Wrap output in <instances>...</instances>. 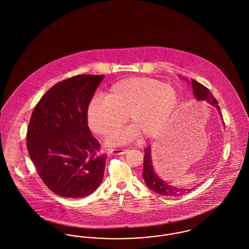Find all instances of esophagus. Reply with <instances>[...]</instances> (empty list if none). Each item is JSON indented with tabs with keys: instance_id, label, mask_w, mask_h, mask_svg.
Wrapping results in <instances>:
<instances>
[{
	"instance_id": "1",
	"label": "esophagus",
	"mask_w": 249,
	"mask_h": 249,
	"mask_svg": "<svg viewBox=\"0 0 249 249\" xmlns=\"http://www.w3.org/2000/svg\"><path fill=\"white\" fill-rule=\"evenodd\" d=\"M129 151V149H110L109 154L111 155H124Z\"/></svg>"
}]
</instances>
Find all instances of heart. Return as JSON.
<instances>
[{"instance_id": "obj_1", "label": "heart", "mask_w": 249, "mask_h": 249, "mask_svg": "<svg viewBox=\"0 0 249 249\" xmlns=\"http://www.w3.org/2000/svg\"><path fill=\"white\" fill-rule=\"evenodd\" d=\"M179 95L174 87L147 77H130L110 87L106 98L95 96L88 104L86 116L89 128L107 137L125 123L131 127L109 137L107 143L120 145L139 134L153 138L161 132L178 108Z\"/></svg>"}]
</instances>
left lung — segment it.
Masks as SVG:
<instances>
[{"label": "left lung", "mask_w": 249, "mask_h": 249, "mask_svg": "<svg viewBox=\"0 0 249 249\" xmlns=\"http://www.w3.org/2000/svg\"><path fill=\"white\" fill-rule=\"evenodd\" d=\"M187 82L191 83L193 89V94L198 101H205L209 105L213 106L218 110V113L222 119V116L220 114V108L218 107V104L216 100L214 99L213 94L210 92V90L204 87L201 83L195 81L194 79L190 82L188 79H186ZM142 178L146 184V186L151 190H153L156 193L167 196V197H178L183 194L189 193L193 189H184V188H178L174 187L172 185L167 184L164 180L160 178L157 173L155 172L154 166L152 163V158H151V146H147L144 148V156H143V169H142Z\"/></svg>", "instance_id": "obj_1"}]
</instances>
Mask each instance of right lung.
<instances>
[{"mask_svg": "<svg viewBox=\"0 0 249 249\" xmlns=\"http://www.w3.org/2000/svg\"><path fill=\"white\" fill-rule=\"evenodd\" d=\"M105 75L80 74L53 86L36 105L27 131V149L49 190L83 198L98 189L107 155L87 123L86 110Z\"/></svg>", "mask_w": 249, "mask_h": 249, "instance_id": "1", "label": "right lung"}]
</instances>
